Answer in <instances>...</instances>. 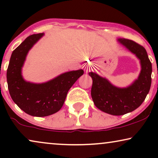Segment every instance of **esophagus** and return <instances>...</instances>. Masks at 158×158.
Segmentation results:
<instances>
[{"instance_id":"obj_1","label":"esophagus","mask_w":158,"mask_h":158,"mask_svg":"<svg viewBox=\"0 0 158 158\" xmlns=\"http://www.w3.org/2000/svg\"><path fill=\"white\" fill-rule=\"evenodd\" d=\"M85 70L86 72H88V71H89V70H90V68H86L85 69Z\"/></svg>"}]
</instances>
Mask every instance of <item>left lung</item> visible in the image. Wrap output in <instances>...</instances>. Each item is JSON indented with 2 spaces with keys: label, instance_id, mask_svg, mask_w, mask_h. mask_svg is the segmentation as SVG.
<instances>
[{
  "label": "left lung",
  "instance_id": "obj_1",
  "mask_svg": "<svg viewBox=\"0 0 158 158\" xmlns=\"http://www.w3.org/2000/svg\"><path fill=\"white\" fill-rule=\"evenodd\" d=\"M117 41L139 60L141 71L137 79L126 88H119L96 73L90 72L89 75L93 80L91 97L95 106L105 113L121 116L137 109L145 99L152 82V63L141 45L127 39Z\"/></svg>",
  "mask_w": 158,
  "mask_h": 158
}]
</instances>
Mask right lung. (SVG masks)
<instances>
[{"mask_svg":"<svg viewBox=\"0 0 158 158\" xmlns=\"http://www.w3.org/2000/svg\"><path fill=\"white\" fill-rule=\"evenodd\" d=\"M44 34L28 36L13 51L6 77L10 97L25 113L33 116H47L60 111L68 90L83 75L82 69L62 73L42 83L28 82L22 76V68L27 56Z\"/></svg>","mask_w":158,"mask_h":158,"instance_id":"add662e5","label":"right lung"}]
</instances>
